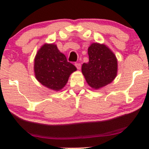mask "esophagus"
<instances>
[{
    "mask_svg": "<svg viewBox=\"0 0 149 149\" xmlns=\"http://www.w3.org/2000/svg\"><path fill=\"white\" fill-rule=\"evenodd\" d=\"M75 66H76V68L78 69H80V67H81V65H80V63H76V64H75Z\"/></svg>",
    "mask_w": 149,
    "mask_h": 149,
    "instance_id": "esophagus-1",
    "label": "esophagus"
}]
</instances>
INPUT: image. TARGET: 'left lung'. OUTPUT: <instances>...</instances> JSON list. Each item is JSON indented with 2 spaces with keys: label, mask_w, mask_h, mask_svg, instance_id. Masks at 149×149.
<instances>
[{
  "label": "left lung",
  "mask_w": 149,
  "mask_h": 149,
  "mask_svg": "<svg viewBox=\"0 0 149 149\" xmlns=\"http://www.w3.org/2000/svg\"><path fill=\"white\" fill-rule=\"evenodd\" d=\"M89 61L83 63L82 73L90 87L99 89L111 83L117 75L115 54L105 45L92 43L88 48Z\"/></svg>",
  "instance_id": "8db88e82"
}]
</instances>
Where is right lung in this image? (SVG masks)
I'll list each match as a JSON object with an SVG mask.
<instances>
[{
  "label": "right lung",
  "instance_id": "1",
  "mask_svg": "<svg viewBox=\"0 0 149 149\" xmlns=\"http://www.w3.org/2000/svg\"><path fill=\"white\" fill-rule=\"evenodd\" d=\"M76 70L54 44L42 46L34 61L36 79L44 86L56 91L64 88L71 73Z\"/></svg>",
  "mask_w": 149,
  "mask_h": 149
}]
</instances>
